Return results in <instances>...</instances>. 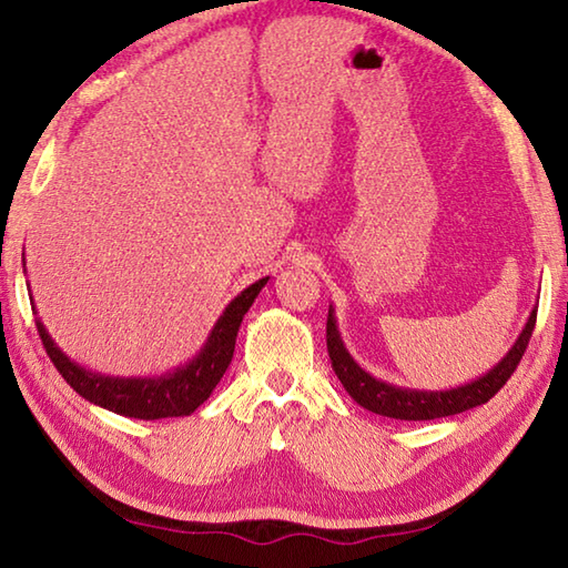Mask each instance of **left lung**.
<instances>
[{
  "instance_id": "1",
  "label": "left lung",
  "mask_w": 568,
  "mask_h": 568,
  "mask_svg": "<svg viewBox=\"0 0 568 568\" xmlns=\"http://www.w3.org/2000/svg\"><path fill=\"white\" fill-rule=\"evenodd\" d=\"M537 325V307L531 310L525 329L517 337L515 347L507 352L503 362H497L490 372L480 379H475L458 388H448V392H418V388H404L386 384L382 379H374L369 372H364L362 366L352 359V354L344 347L339 337L335 310L329 305L327 315V352L332 359V369H335L337 379L347 388V394L364 406L366 410L379 416H388L396 420H430L443 416H455L463 410L483 406L507 384L509 376L515 374L517 364L521 362V354L527 352V344L531 339V332Z\"/></svg>"
}]
</instances>
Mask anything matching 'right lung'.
<instances>
[{
  "instance_id": "add662e5",
  "label": "right lung",
  "mask_w": 568,
  "mask_h": 568,
  "mask_svg": "<svg viewBox=\"0 0 568 568\" xmlns=\"http://www.w3.org/2000/svg\"><path fill=\"white\" fill-rule=\"evenodd\" d=\"M265 283H268V277H261V281H255L241 295L231 300L224 315L216 320L214 329H211L202 352L192 362L174 369L172 374L154 376V379H150V376L148 379H120V376L88 372L55 347L41 320H37V329L43 349H47L55 369H59L65 384H71L73 392L81 394L85 402L103 406L113 410V414L142 420L189 416L206 402L221 382V376L226 374L233 349H236V335L243 315L248 313V307L258 297Z\"/></svg>"
}]
</instances>
